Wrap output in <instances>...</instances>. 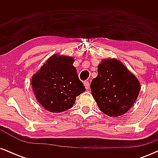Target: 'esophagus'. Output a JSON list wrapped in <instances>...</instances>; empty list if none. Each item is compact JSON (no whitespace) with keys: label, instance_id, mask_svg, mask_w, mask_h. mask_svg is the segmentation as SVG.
I'll return each instance as SVG.
<instances>
[{"label":"esophagus","instance_id":"esophagus-1","mask_svg":"<svg viewBox=\"0 0 158 158\" xmlns=\"http://www.w3.org/2000/svg\"><path fill=\"white\" fill-rule=\"evenodd\" d=\"M84 85H85V88H86V89L88 90V88H89V87H90V85H89V81H85V82H84Z\"/></svg>","mask_w":158,"mask_h":158}]
</instances>
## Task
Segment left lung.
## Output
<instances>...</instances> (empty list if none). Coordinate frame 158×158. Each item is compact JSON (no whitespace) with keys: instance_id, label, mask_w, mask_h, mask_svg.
<instances>
[{"instance_id":"obj_1","label":"left lung","mask_w":158,"mask_h":158,"mask_svg":"<svg viewBox=\"0 0 158 158\" xmlns=\"http://www.w3.org/2000/svg\"><path fill=\"white\" fill-rule=\"evenodd\" d=\"M97 68V77L90 83L92 96L105 114L121 117L137 100L141 88L139 81L116 59H102Z\"/></svg>"}]
</instances>
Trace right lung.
<instances>
[{
    "label": "right lung",
    "instance_id": "obj_1",
    "mask_svg": "<svg viewBox=\"0 0 158 158\" xmlns=\"http://www.w3.org/2000/svg\"><path fill=\"white\" fill-rule=\"evenodd\" d=\"M73 62V57L54 54L32 76V90L45 110L51 113L65 111L73 107L77 97L85 91Z\"/></svg>",
    "mask_w": 158,
    "mask_h": 158
}]
</instances>
